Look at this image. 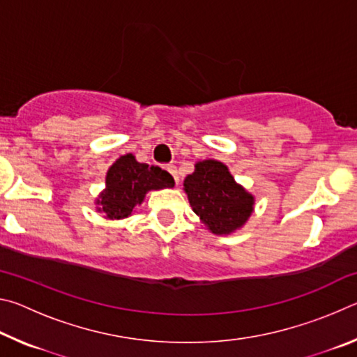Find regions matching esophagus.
Returning <instances> with one entry per match:
<instances>
[{"instance_id": "34e87169", "label": "esophagus", "mask_w": 357, "mask_h": 357, "mask_svg": "<svg viewBox=\"0 0 357 357\" xmlns=\"http://www.w3.org/2000/svg\"><path fill=\"white\" fill-rule=\"evenodd\" d=\"M167 170H168V173H170L172 176L174 178V183L179 184V174H178V168L174 167L173 164H170V165H167Z\"/></svg>"}]
</instances>
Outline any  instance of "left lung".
Here are the masks:
<instances>
[{
  "label": "left lung",
  "mask_w": 357,
  "mask_h": 357,
  "mask_svg": "<svg viewBox=\"0 0 357 357\" xmlns=\"http://www.w3.org/2000/svg\"><path fill=\"white\" fill-rule=\"evenodd\" d=\"M183 185L192 211L214 234L238 231L255 209V197L234 181L223 162L215 159L198 160Z\"/></svg>",
  "instance_id": "obj_1"
}]
</instances>
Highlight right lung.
Wrapping results in <instances>:
<instances>
[{"instance_id": "add662e5", "label": "right lung", "mask_w": 357, "mask_h": 357, "mask_svg": "<svg viewBox=\"0 0 357 357\" xmlns=\"http://www.w3.org/2000/svg\"><path fill=\"white\" fill-rule=\"evenodd\" d=\"M172 174L160 167L142 164L134 154L121 155L105 174V189L96 198V211L107 220H121L135 213L149 190L173 187Z\"/></svg>"}]
</instances>
